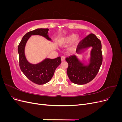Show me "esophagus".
Returning a JSON list of instances; mask_svg holds the SVG:
<instances>
[{"instance_id": "34e87169", "label": "esophagus", "mask_w": 122, "mask_h": 122, "mask_svg": "<svg viewBox=\"0 0 122 122\" xmlns=\"http://www.w3.org/2000/svg\"><path fill=\"white\" fill-rule=\"evenodd\" d=\"M65 56H61V60L62 61H64L65 60Z\"/></svg>"}]
</instances>
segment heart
<instances>
[{
  "label": "heart",
  "instance_id": "heart-1",
  "mask_svg": "<svg viewBox=\"0 0 122 122\" xmlns=\"http://www.w3.org/2000/svg\"><path fill=\"white\" fill-rule=\"evenodd\" d=\"M74 40L78 42L79 39L78 37H76L75 35L72 34L62 39L61 41V43L64 44H68L70 43H71L73 41H74Z\"/></svg>",
  "mask_w": 122,
  "mask_h": 122
}]
</instances>
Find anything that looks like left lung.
Returning <instances> with one entry per match:
<instances>
[{
    "label": "left lung",
    "instance_id": "8db88e82",
    "mask_svg": "<svg viewBox=\"0 0 122 122\" xmlns=\"http://www.w3.org/2000/svg\"><path fill=\"white\" fill-rule=\"evenodd\" d=\"M92 47L90 62L84 66L74 55L66 58L68 63L67 74L70 80L77 84H84L90 82L98 74L102 63L101 42L96 36L91 34L79 43L76 49L78 54L87 48Z\"/></svg>",
    "mask_w": 122,
    "mask_h": 122
}]
</instances>
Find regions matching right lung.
Segmentation results:
<instances>
[{"label": "right lung", "mask_w": 122, "mask_h": 122, "mask_svg": "<svg viewBox=\"0 0 122 122\" xmlns=\"http://www.w3.org/2000/svg\"><path fill=\"white\" fill-rule=\"evenodd\" d=\"M48 28H38L27 32L23 36L18 47L19 66L22 72L32 82L40 85L47 83L52 78L55 69L61 63V57L55 59L46 58L38 64H31L27 61L25 56V46L32 35L42 36L50 41L48 35Z\"/></svg>", "instance_id": "obj_1"}]
</instances>
